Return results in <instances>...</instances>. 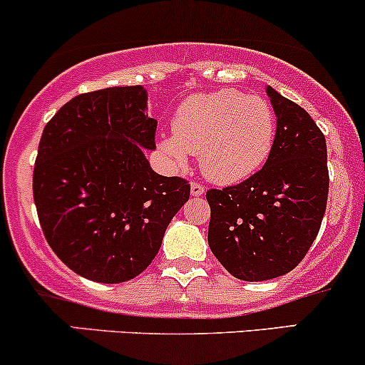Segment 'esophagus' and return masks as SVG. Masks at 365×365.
I'll return each mask as SVG.
<instances>
[{
	"instance_id": "obj_1",
	"label": "esophagus",
	"mask_w": 365,
	"mask_h": 365,
	"mask_svg": "<svg viewBox=\"0 0 365 365\" xmlns=\"http://www.w3.org/2000/svg\"><path fill=\"white\" fill-rule=\"evenodd\" d=\"M204 190H206V189H204L201 183H197V182H192V183H190V194L195 195V197H199V195H202Z\"/></svg>"
}]
</instances>
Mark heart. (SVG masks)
<instances>
[{
	"mask_svg": "<svg viewBox=\"0 0 365 365\" xmlns=\"http://www.w3.org/2000/svg\"><path fill=\"white\" fill-rule=\"evenodd\" d=\"M274 138L270 103L228 88L183 100L173 118V137H164L159 149L178 168L185 166L189 154H199L202 173L230 185L267 161Z\"/></svg>",
	"mask_w": 365,
	"mask_h": 365,
	"instance_id": "obj_1",
	"label": "heart"
}]
</instances>
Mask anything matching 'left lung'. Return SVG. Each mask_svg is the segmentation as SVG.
I'll use <instances>...</instances> for the list:
<instances>
[{
	"instance_id": "obj_1",
	"label": "left lung",
	"mask_w": 365,
	"mask_h": 365,
	"mask_svg": "<svg viewBox=\"0 0 365 365\" xmlns=\"http://www.w3.org/2000/svg\"><path fill=\"white\" fill-rule=\"evenodd\" d=\"M277 131L265 166L237 185L210 189L207 242L234 277L287 274L319 234L329 194L326 137L310 114L267 88Z\"/></svg>"
}]
</instances>
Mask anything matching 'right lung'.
<instances>
[{
	"instance_id": "obj_1",
	"label": "right lung",
	"mask_w": 365,
	"mask_h": 365,
	"mask_svg": "<svg viewBox=\"0 0 365 365\" xmlns=\"http://www.w3.org/2000/svg\"><path fill=\"white\" fill-rule=\"evenodd\" d=\"M155 128L147 90L114 86L69 100L43 130L33 175L38 218L55 255L81 277H137L189 201L185 178L158 175L147 161Z\"/></svg>"
}]
</instances>
